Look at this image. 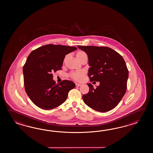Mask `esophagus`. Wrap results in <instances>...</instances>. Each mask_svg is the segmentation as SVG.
I'll return each instance as SVG.
<instances>
[{
	"label": "esophagus",
	"mask_w": 153,
	"mask_h": 153,
	"mask_svg": "<svg viewBox=\"0 0 153 153\" xmlns=\"http://www.w3.org/2000/svg\"><path fill=\"white\" fill-rule=\"evenodd\" d=\"M76 86H77V87H79V86H81V84H80V83H76Z\"/></svg>",
	"instance_id": "1"
}]
</instances>
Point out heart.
<instances>
[{
	"instance_id": "b5f03b06",
	"label": "heart",
	"mask_w": 153,
	"mask_h": 153,
	"mask_svg": "<svg viewBox=\"0 0 153 153\" xmlns=\"http://www.w3.org/2000/svg\"><path fill=\"white\" fill-rule=\"evenodd\" d=\"M86 55H87V54H86V52H85L84 51H78L76 55L78 59L82 57L83 56H86ZM83 75H84L83 71H77L71 72L70 76H71V78L74 79L75 81H79L82 80V78L83 77Z\"/></svg>"
}]
</instances>
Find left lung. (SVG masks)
I'll list each match as a JSON object with an SVG mask.
<instances>
[{
    "instance_id": "8db88e82",
    "label": "left lung",
    "mask_w": 153,
    "mask_h": 153,
    "mask_svg": "<svg viewBox=\"0 0 153 153\" xmlns=\"http://www.w3.org/2000/svg\"><path fill=\"white\" fill-rule=\"evenodd\" d=\"M86 52L90 81L100 82L96 88L88 83L89 92L83 95L85 104L100 112L115 108L126 92L128 70L122 56L108 47L78 46Z\"/></svg>"
}]
</instances>
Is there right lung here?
<instances>
[{
	"label": "right lung",
	"instance_id": "obj_1",
	"mask_svg": "<svg viewBox=\"0 0 153 153\" xmlns=\"http://www.w3.org/2000/svg\"><path fill=\"white\" fill-rule=\"evenodd\" d=\"M76 49L49 44L34 50L27 57L23 67L24 87L37 107L47 110L56 108L66 100L69 91L75 88V83L69 80L56 84L52 73L61 70L65 56Z\"/></svg>",
	"mask_w": 153,
	"mask_h": 153
}]
</instances>
